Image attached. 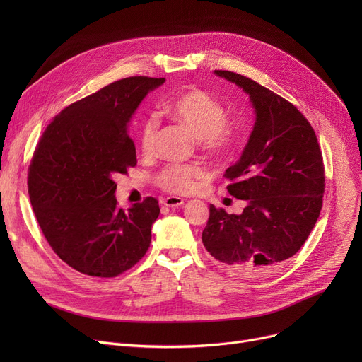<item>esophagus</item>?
<instances>
[{
	"label": "esophagus",
	"mask_w": 362,
	"mask_h": 362,
	"mask_svg": "<svg viewBox=\"0 0 362 362\" xmlns=\"http://www.w3.org/2000/svg\"><path fill=\"white\" fill-rule=\"evenodd\" d=\"M185 202L183 198L179 197H167L161 201V204H164L165 206H180Z\"/></svg>",
	"instance_id": "1"
}]
</instances>
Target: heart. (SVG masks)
<instances>
[{"mask_svg": "<svg viewBox=\"0 0 362 362\" xmlns=\"http://www.w3.org/2000/svg\"><path fill=\"white\" fill-rule=\"evenodd\" d=\"M170 116L191 130L199 145L208 152L230 149L238 138V129L226 120V110L220 101L201 89H189L168 105ZM160 120L157 114L146 116L139 129V145L145 154L156 146ZM205 167L199 163L167 165L157 177L158 185L171 194H189L198 180L205 177Z\"/></svg>", "mask_w": 362, "mask_h": 362, "instance_id": "1", "label": "heart"}]
</instances>
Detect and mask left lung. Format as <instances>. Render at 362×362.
I'll use <instances>...</instances> for the list:
<instances>
[{"label": "left lung", "instance_id": "8db88e82", "mask_svg": "<svg viewBox=\"0 0 362 362\" xmlns=\"http://www.w3.org/2000/svg\"><path fill=\"white\" fill-rule=\"evenodd\" d=\"M250 97L255 123L240 158L226 170L242 214L210 205L202 243L230 273L270 274L305 243L320 216L325 165L315 132L289 101L242 74L214 70Z\"/></svg>", "mask_w": 362, "mask_h": 362}]
</instances>
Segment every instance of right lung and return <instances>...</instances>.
Listing matches in <instances>:
<instances>
[{
    "instance_id": "obj_1",
    "label": "right lung",
    "mask_w": 362,
    "mask_h": 362,
    "mask_svg": "<svg viewBox=\"0 0 362 362\" xmlns=\"http://www.w3.org/2000/svg\"><path fill=\"white\" fill-rule=\"evenodd\" d=\"M165 82L146 76L112 82L66 107L47 126L29 165L33 213L52 251L71 269L116 277L146 254L158 201L117 206L114 177L136 165L129 122Z\"/></svg>"
}]
</instances>
